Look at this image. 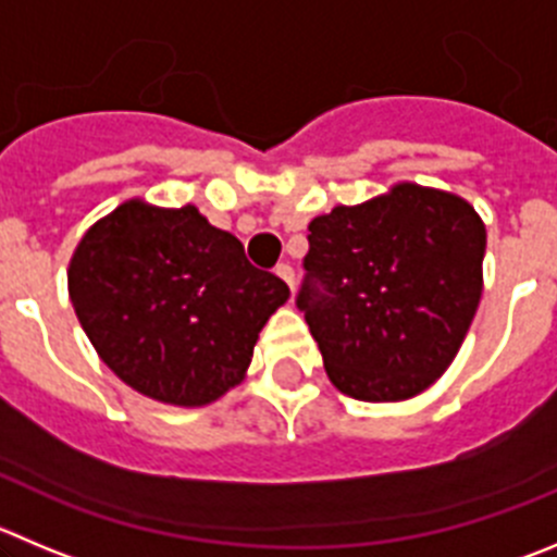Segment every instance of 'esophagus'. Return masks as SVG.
Returning a JSON list of instances; mask_svg holds the SVG:
<instances>
[{
    "mask_svg": "<svg viewBox=\"0 0 557 557\" xmlns=\"http://www.w3.org/2000/svg\"><path fill=\"white\" fill-rule=\"evenodd\" d=\"M274 272H277L280 277H283L285 283H288V288L294 290V285H296V274H294V267H290V263H277V269H274Z\"/></svg>",
    "mask_w": 557,
    "mask_h": 557,
    "instance_id": "esophagus-1",
    "label": "esophagus"
}]
</instances>
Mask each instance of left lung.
I'll list each match as a JSON object with an SVG mask.
<instances>
[{
  "mask_svg": "<svg viewBox=\"0 0 557 557\" xmlns=\"http://www.w3.org/2000/svg\"><path fill=\"white\" fill-rule=\"evenodd\" d=\"M308 244L296 308L341 393L401 401L443 376L481 302L486 227L470 202L401 184L315 216Z\"/></svg>",
  "mask_w": 557,
  "mask_h": 557,
  "instance_id": "obj_1",
  "label": "left lung"
}]
</instances>
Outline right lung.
Returning <instances> with one entry per match:
<instances>
[{
	"label": "right lung",
	"mask_w": 557,
	"mask_h": 557,
	"mask_svg": "<svg viewBox=\"0 0 557 557\" xmlns=\"http://www.w3.org/2000/svg\"><path fill=\"white\" fill-rule=\"evenodd\" d=\"M67 290L101 360L137 393L178 407L242 382L258 332L290 294L195 206L139 200L85 233Z\"/></svg>",
	"instance_id": "1"
}]
</instances>
